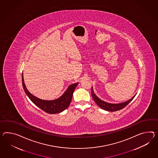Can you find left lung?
Here are the masks:
<instances>
[{
	"label": "left lung",
	"instance_id": "1",
	"mask_svg": "<svg viewBox=\"0 0 158 158\" xmlns=\"http://www.w3.org/2000/svg\"><path fill=\"white\" fill-rule=\"evenodd\" d=\"M91 95L93 97V99L100 108H102V109L111 112L116 111H119V110L123 109V108L125 107L127 105L131 102L132 100H133V99L135 98V95L133 96L131 99L128 100L126 102H124V103H122L119 104H111V103H106L103 100H100L99 98H98L94 93L93 87L91 89Z\"/></svg>",
	"mask_w": 158,
	"mask_h": 158
}]
</instances>
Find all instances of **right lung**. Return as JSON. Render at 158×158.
Segmentation results:
<instances>
[{
    "label": "right lung",
    "mask_w": 158,
    "mask_h": 158,
    "mask_svg": "<svg viewBox=\"0 0 158 158\" xmlns=\"http://www.w3.org/2000/svg\"><path fill=\"white\" fill-rule=\"evenodd\" d=\"M22 77L23 89L28 97L39 108H40L43 111L46 112L47 113L50 114L61 112L68 108L72 100L73 91L78 85V83H76L70 85L67 89V91L64 93V94L56 100H43L39 99L30 94V93L27 90L24 83L23 74Z\"/></svg>",
    "instance_id": "1"
}]
</instances>
